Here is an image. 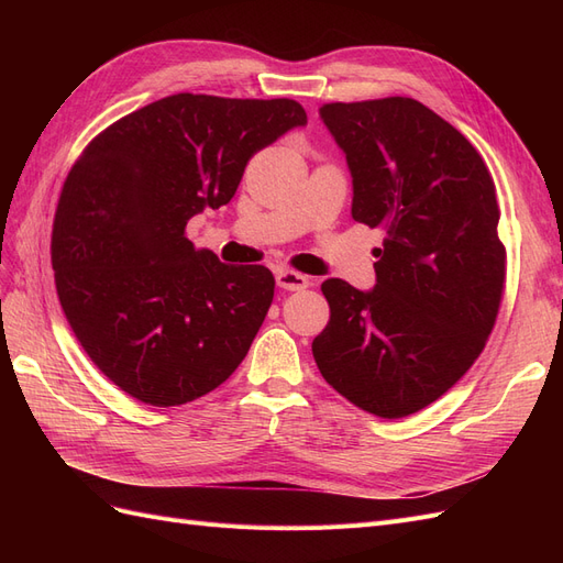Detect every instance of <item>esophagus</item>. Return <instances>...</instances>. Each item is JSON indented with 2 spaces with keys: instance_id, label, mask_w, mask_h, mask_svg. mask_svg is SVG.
Wrapping results in <instances>:
<instances>
[{
  "instance_id": "esophagus-1",
  "label": "esophagus",
  "mask_w": 563,
  "mask_h": 563,
  "mask_svg": "<svg viewBox=\"0 0 563 563\" xmlns=\"http://www.w3.org/2000/svg\"><path fill=\"white\" fill-rule=\"evenodd\" d=\"M275 279H277V286L284 288V291H302V288L310 286V277H305L294 269H279Z\"/></svg>"
}]
</instances>
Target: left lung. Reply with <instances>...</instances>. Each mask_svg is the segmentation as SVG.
<instances>
[{
	"label": "left lung",
	"mask_w": 563,
	"mask_h": 563,
	"mask_svg": "<svg viewBox=\"0 0 563 563\" xmlns=\"http://www.w3.org/2000/svg\"><path fill=\"white\" fill-rule=\"evenodd\" d=\"M352 176V218L383 228L376 286L327 279L312 354L354 406L404 418L465 376L505 284L496 185L463 133L413 98L319 108Z\"/></svg>",
	"instance_id": "left-lung-1"
}]
</instances>
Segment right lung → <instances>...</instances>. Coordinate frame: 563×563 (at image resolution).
I'll return each instance as SVG.
<instances>
[{"label":"right lung","mask_w":563,"mask_h":563,"mask_svg":"<svg viewBox=\"0 0 563 563\" xmlns=\"http://www.w3.org/2000/svg\"><path fill=\"white\" fill-rule=\"evenodd\" d=\"M305 124L288 98L176 93L81 152L60 192L51 263L81 347L126 395L180 406L242 364L275 277L195 249L185 225L225 207L255 152Z\"/></svg>","instance_id":"add662e5"}]
</instances>
